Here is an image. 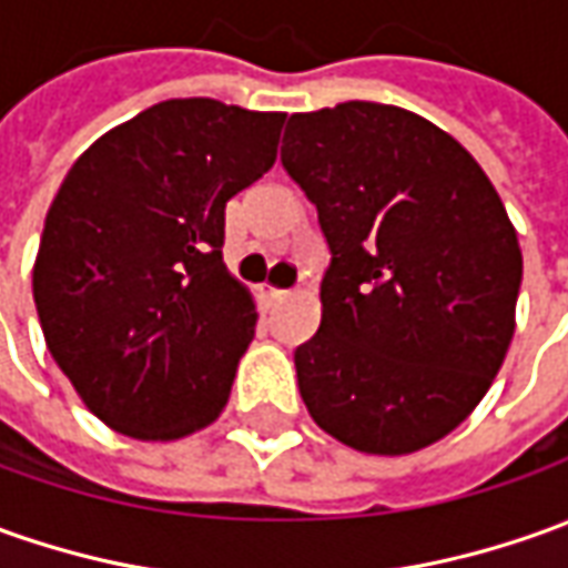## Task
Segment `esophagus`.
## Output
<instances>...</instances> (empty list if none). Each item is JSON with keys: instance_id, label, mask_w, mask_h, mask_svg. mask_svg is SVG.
Listing matches in <instances>:
<instances>
[{"instance_id": "1", "label": "esophagus", "mask_w": 568, "mask_h": 568, "mask_svg": "<svg viewBox=\"0 0 568 568\" xmlns=\"http://www.w3.org/2000/svg\"><path fill=\"white\" fill-rule=\"evenodd\" d=\"M257 295H261L264 304H276V301H283L288 292H285V288H276V285L264 283V285H257Z\"/></svg>"}]
</instances>
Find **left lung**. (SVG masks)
Returning a JSON list of instances; mask_svg holds the SVG:
<instances>
[{
	"instance_id": "1",
	"label": "left lung",
	"mask_w": 568,
	"mask_h": 568,
	"mask_svg": "<svg viewBox=\"0 0 568 568\" xmlns=\"http://www.w3.org/2000/svg\"><path fill=\"white\" fill-rule=\"evenodd\" d=\"M285 173L329 245L323 316L295 351L307 414L364 454H414L491 388L516 329L523 252L476 158L414 111L292 114Z\"/></svg>"
}]
</instances>
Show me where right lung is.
<instances>
[{"instance_id": "obj_1", "label": "right lung", "mask_w": 568, "mask_h": 568, "mask_svg": "<svg viewBox=\"0 0 568 568\" xmlns=\"http://www.w3.org/2000/svg\"><path fill=\"white\" fill-rule=\"evenodd\" d=\"M285 114L171 99L99 136L58 189L33 264L45 345L105 426L173 442L226 407L252 292L223 214L276 161Z\"/></svg>"}]
</instances>
